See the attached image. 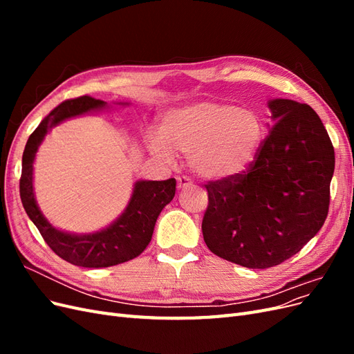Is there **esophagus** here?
<instances>
[{
	"label": "esophagus",
	"mask_w": 354,
	"mask_h": 354,
	"mask_svg": "<svg viewBox=\"0 0 354 354\" xmlns=\"http://www.w3.org/2000/svg\"><path fill=\"white\" fill-rule=\"evenodd\" d=\"M190 186H192V181H190L189 177H186V176L177 177V187H178L180 190H183V189L190 187Z\"/></svg>",
	"instance_id": "34e87169"
}]
</instances>
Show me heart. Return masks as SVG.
I'll return each mask as SVG.
<instances>
[{"label":"heart","instance_id":"obj_1","mask_svg":"<svg viewBox=\"0 0 354 354\" xmlns=\"http://www.w3.org/2000/svg\"><path fill=\"white\" fill-rule=\"evenodd\" d=\"M263 138V121L252 109L201 100L168 112L159 134H149L146 142L164 160L189 155V167L201 178L227 180L251 167Z\"/></svg>","mask_w":354,"mask_h":354}]
</instances>
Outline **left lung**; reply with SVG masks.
I'll use <instances>...</instances> for the list:
<instances>
[{"mask_svg":"<svg viewBox=\"0 0 354 354\" xmlns=\"http://www.w3.org/2000/svg\"><path fill=\"white\" fill-rule=\"evenodd\" d=\"M269 109L276 124L248 171L205 185L203 241L248 269L283 263L320 230L335 168L326 128L308 104L273 99Z\"/></svg>","mask_w":354,"mask_h":354,"instance_id":"left-lung-1","label":"left lung"}]
</instances>
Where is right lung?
I'll list each match as a JSON object with an SVG mask.
<instances>
[{
    "label": "right lung",
    "instance_id": "add662e5",
    "mask_svg": "<svg viewBox=\"0 0 354 354\" xmlns=\"http://www.w3.org/2000/svg\"><path fill=\"white\" fill-rule=\"evenodd\" d=\"M106 108L108 103L93 99L90 95H81L78 99L60 103L29 136L22 158V177H20V199L24 208L47 245L68 263L80 267H93V269L121 264L140 255L152 239L155 223L160 211L176 195V178L164 181L138 180L134 185L131 199L121 216L106 229L87 234L59 230L42 216L32 183L34 160L41 142L44 140L50 128L65 120Z\"/></svg>",
    "mask_w": 354,
    "mask_h": 354
}]
</instances>
